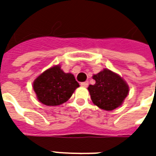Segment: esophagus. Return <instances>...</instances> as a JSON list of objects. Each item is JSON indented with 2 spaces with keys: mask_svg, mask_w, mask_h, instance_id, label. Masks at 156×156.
I'll return each mask as SVG.
<instances>
[{
  "mask_svg": "<svg viewBox=\"0 0 156 156\" xmlns=\"http://www.w3.org/2000/svg\"><path fill=\"white\" fill-rule=\"evenodd\" d=\"M81 87H87L88 86V81H84V82H81Z\"/></svg>",
  "mask_w": 156,
  "mask_h": 156,
  "instance_id": "obj_1",
  "label": "esophagus"
}]
</instances>
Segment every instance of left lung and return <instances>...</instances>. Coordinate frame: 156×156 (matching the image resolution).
Instances as JSON below:
<instances>
[{"label": "left lung", "instance_id": "8db88e82", "mask_svg": "<svg viewBox=\"0 0 156 156\" xmlns=\"http://www.w3.org/2000/svg\"><path fill=\"white\" fill-rule=\"evenodd\" d=\"M94 85L87 87L91 100L100 108L114 110L122 103L129 94V86L122 77L108 69L93 76Z\"/></svg>", "mask_w": 156, "mask_h": 156}]
</instances>
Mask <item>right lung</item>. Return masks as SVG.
<instances>
[{
	"instance_id": "obj_1",
	"label": "right lung",
	"mask_w": 156,
	"mask_h": 156,
	"mask_svg": "<svg viewBox=\"0 0 156 156\" xmlns=\"http://www.w3.org/2000/svg\"><path fill=\"white\" fill-rule=\"evenodd\" d=\"M79 83L72 74L64 73L59 66L46 70L34 81V90L41 103L57 106L71 97Z\"/></svg>"
}]
</instances>
